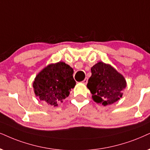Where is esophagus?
<instances>
[{
    "label": "esophagus",
    "instance_id": "1",
    "mask_svg": "<svg viewBox=\"0 0 150 150\" xmlns=\"http://www.w3.org/2000/svg\"><path fill=\"white\" fill-rule=\"evenodd\" d=\"M82 83H83V84H86L87 83H88V78L86 77V78H85L84 80L82 81Z\"/></svg>",
    "mask_w": 150,
    "mask_h": 150
}]
</instances>
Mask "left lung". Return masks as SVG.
Masks as SVG:
<instances>
[{
    "mask_svg": "<svg viewBox=\"0 0 150 150\" xmlns=\"http://www.w3.org/2000/svg\"><path fill=\"white\" fill-rule=\"evenodd\" d=\"M87 87L97 103L112 105L122 96L127 82L125 77L109 64L100 62L91 68Z\"/></svg>",
    "mask_w": 150,
    "mask_h": 150,
    "instance_id": "8db88e82",
    "label": "left lung"
}]
</instances>
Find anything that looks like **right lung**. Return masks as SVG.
Here are the masks:
<instances>
[{
	"label": "right lung",
	"mask_w": 150,
	"mask_h": 150,
	"mask_svg": "<svg viewBox=\"0 0 150 150\" xmlns=\"http://www.w3.org/2000/svg\"><path fill=\"white\" fill-rule=\"evenodd\" d=\"M73 69L64 62L51 64L36 76L33 82L35 96L48 105L57 107L69 97L76 82L73 79Z\"/></svg>",
	"instance_id": "1"
}]
</instances>
